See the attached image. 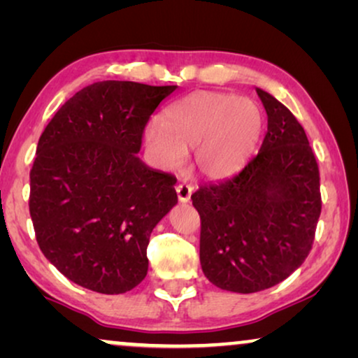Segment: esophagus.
<instances>
[{
    "mask_svg": "<svg viewBox=\"0 0 358 358\" xmlns=\"http://www.w3.org/2000/svg\"><path fill=\"white\" fill-rule=\"evenodd\" d=\"M192 190H194L192 185H189V184H179L178 187H176V192H178L179 202L187 203L189 200H190V195H192Z\"/></svg>",
    "mask_w": 358,
    "mask_h": 358,
    "instance_id": "obj_1",
    "label": "esophagus"
}]
</instances>
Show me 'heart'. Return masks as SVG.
I'll use <instances>...</instances> for the list:
<instances>
[{"instance_id": "heart-1", "label": "heart", "mask_w": 358, "mask_h": 358, "mask_svg": "<svg viewBox=\"0 0 358 358\" xmlns=\"http://www.w3.org/2000/svg\"><path fill=\"white\" fill-rule=\"evenodd\" d=\"M264 130L256 102L224 92L200 91L174 102L163 124L151 122L143 131L146 150L161 168L182 166L187 150L194 164L208 179H223L248 163Z\"/></svg>"}]
</instances>
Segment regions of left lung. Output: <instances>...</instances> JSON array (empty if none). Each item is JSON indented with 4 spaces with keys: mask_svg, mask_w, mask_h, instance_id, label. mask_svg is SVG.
<instances>
[{
    "mask_svg": "<svg viewBox=\"0 0 358 358\" xmlns=\"http://www.w3.org/2000/svg\"><path fill=\"white\" fill-rule=\"evenodd\" d=\"M256 92L267 112L259 153L238 174L192 194L202 220L200 266L213 285L234 293L266 290L295 272L321 215L320 169L305 130L272 94Z\"/></svg>",
    "mask_w": 358,
    "mask_h": 358,
    "instance_id": "obj_1",
    "label": "left lung"
}]
</instances>
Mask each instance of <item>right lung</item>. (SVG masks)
<instances>
[{
	"label": "right lung",
	"mask_w": 358,
	"mask_h": 358,
	"mask_svg": "<svg viewBox=\"0 0 358 358\" xmlns=\"http://www.w3.org/2000/svg\"><path fill=\"white\" fill-rule=\"evenodd\" d=\"M176 87L94 83L41 135L29 210L43 256L76 285L119 295L146 277L150 234L178 194L173 174L136 155L150 115Z\"/></svg>",
	"instance_id": "obj_1"
}]
</instances>
